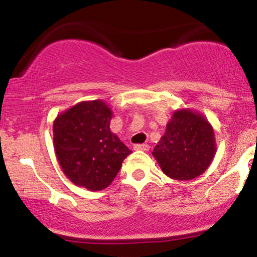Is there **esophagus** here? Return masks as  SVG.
Here are the masks:
<instances>
[{
    "mask_svg": "<svg viewBox=\"0 0 257 257\" xmlns=\"http://www.w3.org/2000/svg\"><path fill=\"white\" fill-rule=\"evenodd\" d=\"M136 150H142V152H148L149 150V145L148 144H136L134 145Z\"/></svg>",
    "mask_w": 257,
    "mask_h": 257,
    "instance_id": "esophagus-1",
    "label": "esophagus"
}]
</instances>
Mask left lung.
<instances>
[{
	"mask_svg": "<svg viewBox=\"0 0 257 257\" xmlns=\"http://www.w3.org/2000/svg\"><path fill=\"white\" fill-rule=\"evenodd\" d=\"M216 152L214 129L206 118L191 109L175 110L153 155L165 175L191 180L203 174Z\"/></svg>",
	"mask_w": 257,
	"mask_h": 257,
	"instance_id": "8db88e82",
	"label": "left lung"
}]
</instances>
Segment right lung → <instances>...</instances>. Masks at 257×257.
Masks as SVG:
<instances>
[{
    "mask_svg": "<svg viewBox=\"0 0 257 257\" xmlns=\"http://www.w3.org/2000/svg\"><path fill=\"white\" fill-rule=\"evenodd\" d=\"M110 119L112 109L103 100L80 102L54 119L57 159L77 186L92 191L105 189L132 153L110 132Z\"/></svg>",
    "mask_w": 257,
    "mask_h": 257,
    "instance_id": "add662e5",
    "label": "right lung"
}]
</instances>
